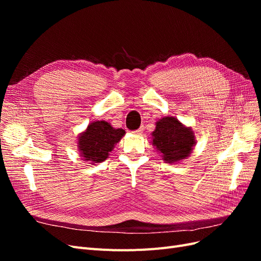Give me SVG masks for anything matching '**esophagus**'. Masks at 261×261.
I'll return each instance as SVG.
<instances>
[{
	"label": "esophagus",
	"instance_id": "obj_1",
	"mask_svg": "<svg viewBox=\"0 0 261 261\" xmlns=\"http://www.w3.org/2000/svg\"><path fill=\"white\" fill-rule=\"evenodd\" d=\"M133 133L135 134V135H143V133H144V128H143V127H140V128H138V129H136V130H134Z\"/></svg>",
	"mask_w": 261,
	"mask_h": 261
}]
</instances>
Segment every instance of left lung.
Here are the masks:
<instances>
[{
	"mask_svg": "<svg viewBox=\"0 0 261 261\" xmlns=\"http://www.w3.org/2000/svg\"><path fill=\"white\" fill-rule=\"evenodd\" d=\"M151 144L165 163L175 164L191 155L196 145V136L192 127L181 123L177 117L164 116L155 122Z\"/></svg>",
	"mask_w": 261,
	"mask_h": 261,
	"instance_id": "8db88e82",
	"label": "left lung"
}]
</instances>
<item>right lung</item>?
<instances>
[{
	"label": "right lung",
	"mask_w": 261,
	"mask_h": 261,
	"mask_svg": "<svg viewBox=\"0 0 261 261\" xmlns=\"http://www.w3.org/2000/svg\"><path fill=\"white\" fill-rule=\"evenodd\" d=\"M123 128H114L111 123L93 121L77 137V148L82 160L88 164L101 163L125 135Z\"/></svg>",
	"instance_id": "1"
}]
</instances>
